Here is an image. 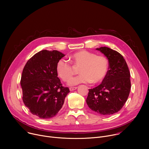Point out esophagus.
Listing matches in <instances>:
<instances>
[{
	"instance_id": "obj_1",
	"label": "esophagus",
	"mask_w": 149,
	"mask_h": 149,
	"mask_svg": "<svg viewBox=\"0 0 149 149\" xmlns=\"http://www.w3.org/2000/svg\"><path fill=\"white\" fill-rule=\"evenodd\" d=\"M77 88V87H70V91H74V90H75Z\"/></svg>"
}]
</instances>
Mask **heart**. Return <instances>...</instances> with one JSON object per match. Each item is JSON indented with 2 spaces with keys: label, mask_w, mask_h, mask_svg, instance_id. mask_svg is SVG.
<instances>
[{
  "label": "heart",
  "mask_w": 149,
  "mask_h": 149,
  "mask_svg": "<svg viewBox=\"0 0 149 149\" xmlns=\"http://www.w3.org/2000/svg\"><path fill=\"white\" fill-rule=\"evenodd\" d=\"M70 61L74 67H80L79 73L81 74L69 81L68 84L71 86L81 83H100L109 71V63L107 58L87 51L82 50L74 53L70 57ZM71 64L63 59L57 62L56 72L63 81H68L75 73Z\"/></svg>",
  "instance_id": "heart-1"
}]
</instances>
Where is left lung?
Returning a JSON list of instances; mask_svg holds the SVG:
<instances>
[{"mask_svg":"<svg viewBox=\"0 0 149 149\" xmlns=\"http://www.w3.org/2000/svg\"><path fill=\"white\" fill-rule=\"evenodd\" d=\"M96 49L107 58L109 71L100 85L89 89L86 102L93 111L101 115H111L119 111L129 97L130 73L119 52L105 47Z\"/></svg>","mask_w":149,"mask_h":149,"instance_id":"left-lung-1","label":"left lung"}]
</instances>
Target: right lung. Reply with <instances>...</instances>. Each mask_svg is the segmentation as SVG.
Segmentation results:
<instances>
[{
	"label": "right lung",
	"instance_id": "obj_1",
	"mask_svg": "<svg viewBox=\"0 0 149 149\" xmlns=\"http://www.w3.org/2000/svg\"><path fill=\"white\" fill-rule=\"evenodd\" d=\"M65 55L56 51L42 50L26 62L21 77L22 100L30 112L40 118L55 116L70 93L62 86L56 67Z\"/></svg>",
	"mask_w": 149,
	"mask_h": 149
}]
</instances>
